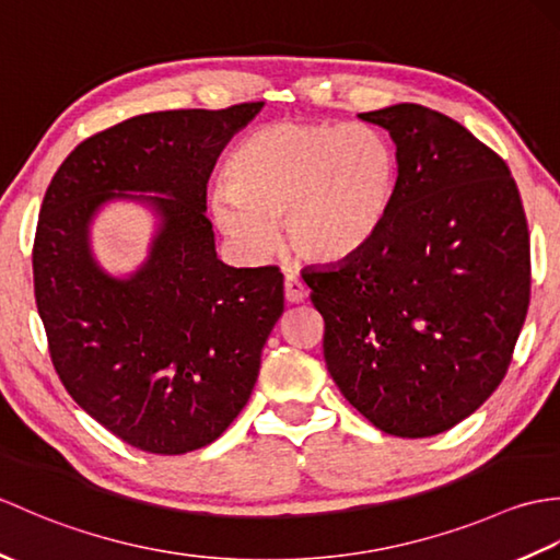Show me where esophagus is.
Wrapping results in <instances>:
<instances>
[{
	"label": "esophagus",
	"mask_w": 560,
	"mask_h": 560,
	"mask_svg": "<svg viewBox=\"0 0 560 560\" xmlns=\"http://www.w3.org/2000/svg\"><path fill=\"white\" fill-rule=\"evenodd\" d=\"M283 295H287L289 303H303L305 301V287L303 281L295 277V273H287L283 277Z\"/></svg>",
	"instance_id": "1"
}]
</instances>
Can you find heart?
<instances>
[{
  "label": "heart",
  "mask_w": 560,
  "mask_h": 560,
  "mask_svg": "<svg viewBox=\"0 0 560 560\" xmlns=\"http://www.w3.org/2000/svg\"><path fill=\"white\" fill-rule=\"evenodd\" d=\"M397 187L389 141L365 125L281 120L249 135L211 192L217 229L235 253L259 261L281 223L301 259L331 265L371 241Z\"/></svg>",
  "instance_id": "heart-1"
}]
</instances>
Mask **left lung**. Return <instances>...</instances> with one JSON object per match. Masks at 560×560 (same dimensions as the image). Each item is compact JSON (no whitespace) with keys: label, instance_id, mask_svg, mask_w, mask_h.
<instances>
[{"label":"left lung","instance_id":"8db88e82","mask_svg":"<svg viewBox=\"0 0 560 560\" xmlns=\"http://www.w3.org/2000/svg\"><path fill=\"white\" fill-rule=\"evenodd\" d=\"M397 147L387 217L359 253L303 281L325 361L380 431L431 438L503 383L529 307V231L505 161L416 103L361 113Z\"/></svg>","mask_w":560,"mask_h":560}]
</instances>
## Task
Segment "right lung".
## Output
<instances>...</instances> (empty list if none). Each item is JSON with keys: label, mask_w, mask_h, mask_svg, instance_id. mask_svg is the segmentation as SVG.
<instances>
[{"label": "right lung", "mask_w": 560, "mask_h": 560, "mask_svg": "<svg viewBox=\"0 0 560 560\" xmlns=\"http://www.w3.org/2000/svg\"><path fill=\"white\" fill-rule=\"evenodd\" d=\"M261 105L129 117L81 141L43 199L33 287L55 371L83 411L153 455L199 450L233 423L283 313L279 267L223 265L205 213L219 153ZM110 198L144 200L162 219L127 280L88 245Z\"/></svg>", "instance_id": "obj_1"}]
</instances>
